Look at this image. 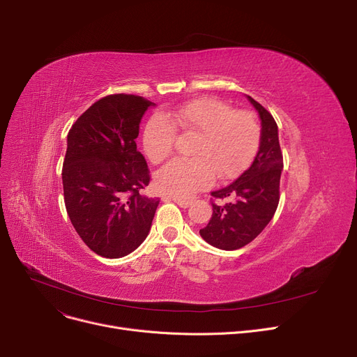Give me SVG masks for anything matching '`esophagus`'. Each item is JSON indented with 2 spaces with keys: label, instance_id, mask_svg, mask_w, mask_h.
<instances>
[{
  "label": "esophagus",
  "instance_id": "34e87169",
  "mask_svg": "<svg viewBox=\"0 0 357 357\" xmlns=\"http://www.w3.org/2000/svg\"><path fill=\"white\" fill-rule=\"evenodd\" d=\"M165 201H175L181 208H188V207H191L192 205V201H190V199H182V198H176V197H165L163 198Z\"/></svg>",
  "mask_w": 357,
  "mask_h": 357
}]
</instances>
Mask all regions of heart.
<instances>
[{
    "label": "heart",
    "mask_w": 357,
    "mask_h": 357,
    "mask_svg": "<svg viewBox=\"0 0 357 357\" xmlns=\"http://www.w3.org/2000/svg\"><path fill=\"white\" fill-rule=\"evenodd\" d=\"M176 126L185 136H197L191 160H172L160 167L155 181L158 188L176 198H188L207 188L218 178L237 175L253 159L260 130L252 114L234 111L215 98H199L167 116L156 112L143 130V149L150 162L159 163L172 153Z\"/></svg>",
    "instance_id": "1"
}]
</instances>
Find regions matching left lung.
I'll use <instances>...</instances> for the list:
<instances>
[{
    "label": "left lung",
    "instance_id": "1",
    "mask_svg": "<svg viewBox=\"0 0 357 357\" xmlns=\"http://www.w3.org/2000/svg\"><path fill=\"white\" fill-rule=\"evenodd\" d=\"M260 119L259 150L252 165L234 182L211 195L226 204H211L213 217L199 230L208 245L237 250L256 238L272 220L279 204V182L284 169L278 126L271 112L246 96Z\"/></svg>",
    "mask_w": 357,
    "mask_h": 357
}]
</instances>
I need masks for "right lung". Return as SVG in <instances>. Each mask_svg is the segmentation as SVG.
<instances>
[{
	"mask_svg": "<svg viewBox=\"0 0 357 357\" xmlns=\"http://www.w3.org/2000/svg\"><path fill=\"white\" fill-rule=\"evenodd\" d=\"M155 105L137 96H108L68 133L62 169L66 211L85 245L107 259L135 252L152 227L159 198L140 194L150 176L136 139L144 112Z\"/></svg>",
	"mask_w": 357,
	"mask_h": 357,
	"instance_id": "right-lung-1",
	"label": "right lung"
}]
</instances>
